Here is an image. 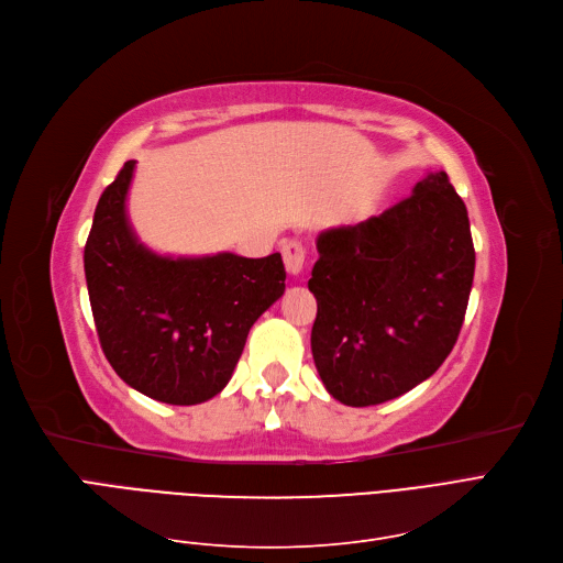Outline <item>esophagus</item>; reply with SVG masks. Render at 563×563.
<instances>
[{"instance_id": "1", "label": "esophagus", "mask_w": 563, "mask_h": 563, "mask_svg": "<svg viewBox=\"0 0 563 563\" xmlns=\"http://www.w3.org/2000/svg\"><path fill=\"white\" fill-rule=\"evenodd\" d=\"M283 260H285V266L292 276H297L299 271L303 268V262H306V245L297 239H289L283 243Z\"/></svg>"}]
</instances>
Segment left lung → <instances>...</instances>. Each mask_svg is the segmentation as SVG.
I'll return each instance as SVG.
<instances>
[{"instance_id": "8db88e82", "label": "left lung", "mask_w": 563, "mask_h": 563, "mask_svg": "<svg viewBox=\"0 0 563 563\" xmlns=\"http://www.w3.org/2000/svg\"><path fill=\"white\" fill-rule=\"evenodd\" d=\"M308 289L310 350L345 406L397 399L433 376L464 324L475 271L468 213L445 172L364 222L327 229Z\"/></svg>"}]
</instances>
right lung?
I'll return each instance as SVG.
<instances>
[{"label": "right lung", "instance_id": "add662e5", "mask_svg": "<svg viewBox=\"0 0 563 563\" xmlns=\"http://www.w3.org/2000/svg\"><path fill=\"white\" fill-rule=\"evenodd\" d=\"M134 159L101 192L86 243V280L103 355L155 401L195 406L224 389L247 331L285 292L280 253L162 257L128 220Z\"/></svg>", "mask_w": 563, "mask_h": 563}]
</instances>
